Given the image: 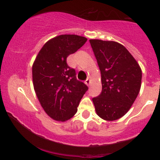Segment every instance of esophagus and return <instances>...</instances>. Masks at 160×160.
<instances>
[{"instance_id": "esophagus-1", "label": "esophagus", "mask_w": 160, "mask_h": 160, "mask_svg": "<svg viewBox=\"0 0 160 160\" xmlns=\"http://www.w3.org/2000/svg\"><path fill=\"white\" fill-rule=\"evenodd\" d=\"M85 83L86 84L87 86H89V83H90V80H89V78H88L86 80H85Z\"/></svg>"}]
</instances>
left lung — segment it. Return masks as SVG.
Segmentation results:
<instances>
[{"instance_id":"1","label":"left lung","mask_w":160,"mask_h":160,"mask_svg":"<svg viewBox=\"0 0 160 160\" xmlns=\"http://www.w3.org/2000/svg\"><path fill=\"white\" fill-rule=\"evenodd\" d=\"M102 75V90L92 98L95 111L113 121L127 113L141 89L142 73L125 47L114 41L89 40Z\"/></svg>"}]
</instances>
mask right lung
<instances>
[{"instance_id": "right-lung-1", "label": "right lung", "mask_w": 160, "mask_h": 160, "mask_svg": "<svg viewBox=\"0 0 160 160\" xmlns=\"http://www.w3.org/2000/svg\"><path fill=\"white\" fill-rule=\"evenodd\" d=\"M86 40L75 34L56 37L43 45L34 62L32 77L36 95L46 113L56 120L71 118L89 89L77 79L75 69L67 64V57Z\"/></svg>"}]
</instances>
